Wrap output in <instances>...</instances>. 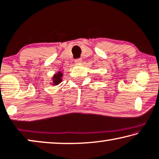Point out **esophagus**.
I'll list each match as a JSON object with an SVG mask.
<instances>
[{
	"instance_id": "esophagus-1",
	"label": "esophagus",
	"mask_w": 159,
	"mask_h": 159,
	"mask_svg": "<svg viewBox=\"0 0 159 159\" xmlns=\"http://www.w3.org/2000/svg\"><path fill=\"white\" fill-rule=\"evenodd\" d=\"M81 62H82V59L81 58L75 59V63H81Z\"/></svg>"
}]
</instances>
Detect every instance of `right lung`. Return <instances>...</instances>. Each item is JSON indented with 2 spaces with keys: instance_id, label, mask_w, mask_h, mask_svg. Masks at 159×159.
<instances>
[{
  "instance_id": "1",
  "label": "right lung",
  "mask_w": 159,
  "mask_h": 159,
  "mask_svg": "<svg viewBox=\"0 0 159 159\" xmlns=\"http://www.w3.org/2000/svg\"><path fill=\"white\" fill-rule=\"evenodd\" d=\"M62 73H61L60 72H59L57 74H56V75H54V78H53V82H54V84L55 85H57L60 83L61 81H62Z\"/></svg>"
}]
</instances>
